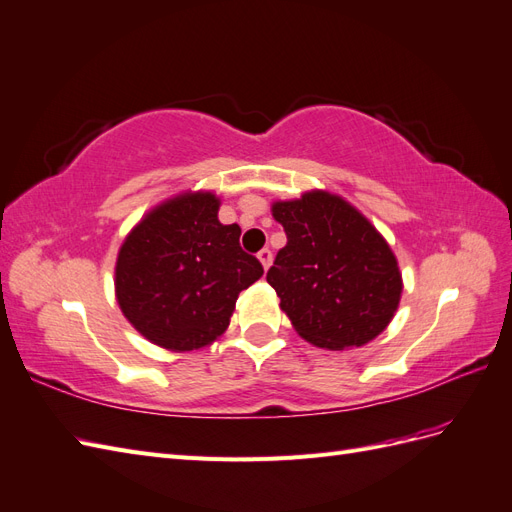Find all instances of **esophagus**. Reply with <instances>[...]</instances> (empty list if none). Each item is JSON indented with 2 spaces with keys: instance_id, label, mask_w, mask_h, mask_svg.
Wrapping results in <instances>:
<instances>
[{
  "instance_id": "esophagus-1",
  "label": "esophagus",
  "mask_w": 512,
  "mask_h": 512,
  "mask_svg": "<svg viewBox=\"0 0 512 512\" xmlns=\"http://www.w3.org/2000/svg\"><path fill=\"white\" fill-rule=\"evenodd\" d=\"M258 260L262 262V267H265V271L271 267V260H273V254L269 247H262V250L258 252Z\"/></svg>"
}]
</instances>
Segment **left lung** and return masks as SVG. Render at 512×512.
<instances>
[{"mask_svg":"<svg viewBox=\"0 0 512 512\" xmlns=\"http://www.w3.org/2000/svg\"><path fill=\"white\" fill-rule=\"evenodd\" d=\"M286 245L267 271L280 308L314 347H364L390 325L403 275L388 241L336 193L306 191L273 202Z\"/></svg>","mask_w":512,"mask_h":512,"instance_id":"left-lung-1","label":"left lung"}]
</instances>
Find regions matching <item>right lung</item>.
Here are the masks:
<instances>
[{
	"instance_id": "obj_1",
	"label": "right lung",
	"mask_w": 512,
	"mask_h": 512,
	"mask_svg": "<svg viewBox=\"0 0 512 512\" xmlns=\"http://www.w3.org/2000/svg\"><path fill=\"white\" fill-rule=\"evenodd\" d=\"M211 191H185L148 211L116 260V299L127 321L157 347L193 351L230 325L241 290L262 275L241 250V228L217 219Z\"/></svg>"
}]
</instances>
